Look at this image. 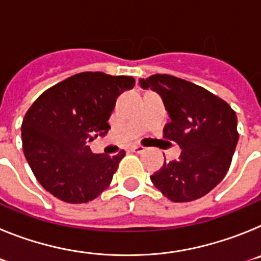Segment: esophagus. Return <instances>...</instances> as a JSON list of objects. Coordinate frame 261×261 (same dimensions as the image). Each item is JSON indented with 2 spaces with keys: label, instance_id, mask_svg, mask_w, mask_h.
<instances>
[{
  "label": "esophagus",
  "instance_id": "1",
  "mask_svg": "<svg viewBox=\"0 0 261 261\" xmlns=\"http://www.w3.org/2000/svg\"><path fill=\"white\" fill-rule=\"evenodd\" d=\"M130 150L133 151V153H137V154H141L145 151V147L141 146V145H133L132 147H130Z\"/></svg>",
  "mask_w": 261,
  "mask_h": 261
}]
</instances>
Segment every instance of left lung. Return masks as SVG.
I'll use <instances>...</instances> for the list:
<instances>
[{"label":"left lung","instance_id":"left-lung-1","mask_svg":"<svg viewBox=\"0 0 261 261\" xmlns=\"http://www.w3.org/2000/svg\"><path fill=\"white\" fill-rule=\"evenodd\" d=\"M142 89L161 95L171 119L163 137L181 149L177 161L166 162L150 176L168 200H197L221 183L238 144L237 115L225 100L204 87L168 74L140 80Z\"/></svg>","mask_w":261,"mask_h":261}]
</instances>
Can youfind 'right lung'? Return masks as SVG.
Listing matches in <instances>:
<instances>
[{
  "instance_id": "add662e5",
  "label": "right lung",
  "mask_w": 261,
  "mask_h": 261,
  "mask_svg": "<svg viewBox=\"0 0 261 261\" xmlns=\"http://www.w3.org/2000/svg\"><path fill=\"white\" fill-rule=\"evenodd\" d=\"M126 75L85 71L41 94L24 115V156L44 190L70 204L96 199L110 186L125 151L91 153L89 142L105 136L116 98L133 89Z\"/></svg>"
}]
</instances>
